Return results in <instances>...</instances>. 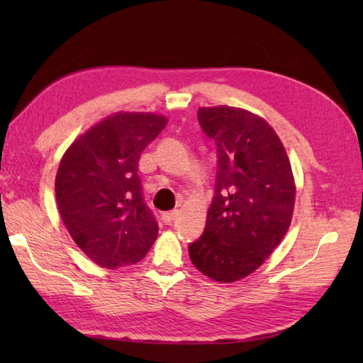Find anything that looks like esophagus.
Segmentation results:
<instances>
[{
    "label": "esophagus",
    "mask_w": 363,
    "mask_h": 363,
    "mask_svg": "<svg viewBox=\"0 0 363 363\" xmlns=\"http://www.w3.org/2000/svg\"><path fill=\"white\" fill-rule=\"evenodd\" d=\"M177 214H179V211L174 210V211H168V213H163V220L164 224H171L173 220L177 218Z\"/></svg>",
    "instance_id": "1"
}]
</instances>
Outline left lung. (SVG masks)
Returning a JSON list of instances; mask_svg holds the SVG:
<instances>
[{
    "label": "left lung",
    "mask_w": 363,
    "mask_h": 363,
    "mask_svg": "<svg viewBox=\"0 0 363 363\" xmlns=\"http://www.w3.org/2000/svg\"><path fill=\"white\" fill-rule=\"evenodd\" d=\"M201 130L216 144L214 196L200 238L189 245L194 266L216 281H235L261 266L290 227L294 181L275 131L235 107L199 108Z\"/></svg>",
    "instance_id": "obj_1"
}]
</instances>
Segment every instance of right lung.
I'll return each instance as SVG.
<instances>
[{
  "mask_svg": "<svg viewBox=\"0 0 363 363\" xmlns=\"http://www.w3.org/2000/svg\"><path fill=\"white\" fill-rule=\"evenodd\" d=\"M168 125L155 113H116L91 128L60 160V218L89 259L107 269L131 266L158 235L138 168L143 150Z\"/></svg>",
  "mask_w": 363,
  "mask_h": 363,
  "instance_id": "right-lung-1",
  "label": "right lung"
}]
</instances>
